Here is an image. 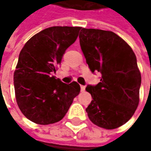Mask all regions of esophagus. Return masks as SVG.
<instances>
[{"mask_svg":"<svg viewBox=\"0 0 151 151\" xmlns=\"http://www.w3.org/2000/svg\"><path fill=\"white\" fill-rule=\"evenodd\" d=\"M85 89H86V86H81V91H85Z\"/></svg>","mask_w":151,"mask_h":151,"instance_id":"34e87169","label":"esophagus"}]
</instances>
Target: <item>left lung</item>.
<instances>
[{
  "instance_id": "obj_1",
  "label": "left lung",
  "mask_w": 151,
  "mask_h": 151,
  "mask_svg": "<svg viewBox=\"0 0 151 151\" xmlns=\"http://www.w3.org/2000/svg\"><path fill=\"white\" fill-rule=\"evenodd\" d=\"M80 44L91 71L101 74L100 82L88 85L92 100L86 108L98 127L117 129L134 115L139 101L141 75L131 47L111 31L81 28Z\"/></svg>"
}]
</instances>
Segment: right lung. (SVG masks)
I'll return each mask as SVG.
<instances>
[{"instance_id": "obj_1", "label": "right lung", "mask_w": 151, "mask_h": 151, "mask_svg": "<svg viewBox=\"0 0 151 151\" xmlns=\"http://www.w3.org/2000/svg\"><path fill=\"white\" fill-rule=\"evenodd\" d=\"M81 27H51L32 36L22 49L14 72L16 100L35 124H55L65 117L81 91L76 81L65 84L52 76Z\"/></svg>"}]
</instances>
